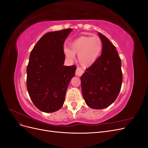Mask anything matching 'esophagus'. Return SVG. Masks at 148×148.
<instances>
[{
  "instance_id": "esophagus-1",
  "label": "esophagus",
  "mask_w": 148,
  "mask_h": 148,
  "mask_svg": "<svg viewBox=\"0 0 148 148\" xmlns=\"http://www.w3.org/2000/svg\"><path fill=\"white\" fill-rule=\"evenodd\" d=\"M84 70L83 69L80 68V67H78L77 69V70H76V75L78 76V77H81L82 74L84 73Z\"/></svg>"
}]
</instances>
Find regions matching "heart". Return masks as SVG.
<instances>
[{
  "instance_id": "obj_1",
  "label": "heart",
  "mask_w": 148,
  "mask_h": 148,
  "mask_svg": "<svg viewBox=\"0 0 148 148\" xmlns=\"http://www.w3.org/2000/svg\"><path fill=\"white\" fill-rule=\"evenodd\" d=\"M71 50L64 49L65 55L70 59H74L75 53L78 54V60L84 66L92 65L99 58L102 49L101 39L97 36H82L70 43Z\"/></svg>"
}]
</instances>
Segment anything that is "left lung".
<instances>
[{
	"label": "left lung",
	"mask_w": 148,
	"mask_h": 148,
	"mask_svg": "<svg viewBox=\"0 0 148 148\" xmlns=\"http://www.w3.org/2000/svg\"><path fill=\"white\" fill-rule=\"evenodd\" d=\"M101 55L81 77L84 99L91 108L102 109L117 99L122 84L121 60L116 47L101 33Z\"/></svg>",
	"instance_id": "obj_1"
}]
</instances>
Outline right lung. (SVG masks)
<instances>
[{
  "mask_svg": "<svg viewBox=\"0 0 148 148\" xmlns=\"http://www.w3.org/2000/svg\"><path fill=\"white\" fill-rule=\"evenodd\" d=\"M71 31L67 28L45 34L30 53L26 86L34 105L44 112L61 108L69 84L75 74L76 65H64V44Z\"/></svg>",
  "mask_w": 148,
  "mask_h": 148,
  "instance_id": "right-lung-1",
  "label": "right lung"
}]
</instances>
